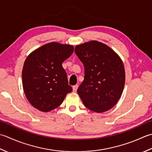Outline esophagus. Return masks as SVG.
I'll use <instances>...</instances> for the list:
<instances>
[{
  "label": "esophagus",
  "instance_id": "1",
  "mask_svg": "<svg viewBox=\"0 0 152 152\" xmlns=\"http://www.w3.org/2000/svg\"><path fill=\"white\" fill-rule=\"evenodd\" d=\"M78 86H79L78 85H74L73 86V92H76L77 91V88H78Z\"/></svg>",
  "mask_w": 152,
  "mask_h": 152
}]
</instances>
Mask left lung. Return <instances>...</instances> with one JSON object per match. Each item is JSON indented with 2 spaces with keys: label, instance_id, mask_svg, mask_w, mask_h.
I'll use <instances>...</instances> for the list:
<instances>
[{
  "label": "left lung",
  "instance_id": "left-lung-1",
  "mask_svg": "<svg viewBox=\"0 0 152 152\" xmlns=\"http://www.w3.org/2000/svg\"><path fill=\"white\" fill-rule=\"evenodd\" d=\"M75 52L85 67L84 80L77 89L85 106L97 113L110 110L125 86L122 60L109 46L96 41L77 45Z\"/></svg>",
  "mask_w": 152,
  "mask_h": 152
}]
</instances>
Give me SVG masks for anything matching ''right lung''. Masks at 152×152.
<instances>
[{"mask_svg": "<svg viewBox=\"0 0 152 152\" xmlns=\"http://www.w3.org/2000/svg\"><path fill=\"white\" fill-rule=\"evenodd\" d=\"M73 50L72 45L52 42L26 58L22 70L23 88L27 99L36 109L43 112L54 110L73 91L61 64Z\"/></svg>", "mask_w": 152, "mask_h": 152, "instance_id": "obj_1", "label": "right lung"}]
</instances>
